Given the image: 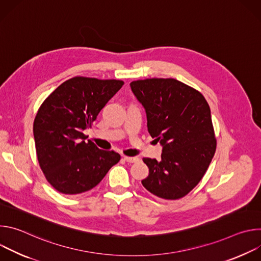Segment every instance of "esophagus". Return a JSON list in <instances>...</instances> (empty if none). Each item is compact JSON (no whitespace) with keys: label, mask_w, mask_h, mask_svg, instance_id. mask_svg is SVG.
Segmentation results:
<instances>
[{"label":"esophagus","mask_w":261,"mask_h":261,"mask_svg":"<svg viewBox=\"0 0 261 261\" xmlns=\"http://www.w3.org/2000/svg\"><path fill=\"white\" fill-rule=\"evenodd\" d=\"M123 159L128 163H135L138 161V158L136 157H123Z\"/></svg>","instance_id":"obj_1"}]
</instances>
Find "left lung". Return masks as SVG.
<instances>
[{
  "mask_svg": "<svg viewBox=\"0 0 261 261\" xmlns=\"http://www.w3.org/2000/svg\"><path fill=\"white\" fill-rule=\"evenodd\" d=\"M130 88L143 106L147 131L162 145L161 159L143 158V187L163 199L187 195L204 175L216 152L211 109L204 97L173 79L136 81Z\"/></svg>",
  "mask_w": 261,
  "mask_h": 261,
  "instance_id": "8db88e82",
  "label": "left lung"
}]
</instances>
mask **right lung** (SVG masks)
I'll list each match as a JSON object with an SVG mask.
<instances>
[{
  "label": "right lung",
  "mask_w": 261,
  "mask_h": 261,
  "mask_svg": "<svg viewBox=\"0 0 261 261\" xmlns=\"http://www.w3.org/2000/svg\"><path fill=\"white\" fill-rule=\"evenodd\" d=\"M122 81L76 76L59 86L42 103L33 132L39 165L63 194L93 189L121 156L85 141L100 110L123 87Z\"/></svg>",
  "instance_id": "add662e5"
}]
</instances>
